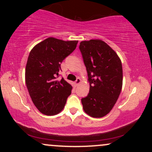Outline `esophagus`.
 Listing matches in <instances>:
<instances>
[{"mask_svg":"<svg viewBox=\"0 0 152 152\" xmlns=\"http://www.w3.org/2000/svg\"><path fill=\"white\" fill-rule=\"evenodd\" d=\"M81 83V78H77V79H76V81H75V85H76V86H78V84H79V83Z\"/></svg>","mask_w":152,"mask_h":152,"instance_id":"obj_1","label":"esophagus"}]
</instances>
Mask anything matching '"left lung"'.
Returning <instances> with one entry per match:
<instances>
[{"mask_svg": "<svg viewBox=\"0 0 152 152\" xmlns=\"http://www.w3.org/2000/svg\"><path fill=\"white\" fill-rule=\"evenodd\" d=\"M79 49L90 86L88 96L81 99L83 109L91 117H103L113 109L121 93L123 83L121 59L100 39L81 41Z\"/></svg>", "mask_w": 152, "mask_h": 152, "instance_id": "8db88e82", "label": "left lung"}]
</instances>
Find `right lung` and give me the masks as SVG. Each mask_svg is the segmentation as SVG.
I'll return each mask as SVG.
<instances>
[{
    "instance_id": "right-lung-1",
    "label": "right lung",
    "mask_w": 152,
    "mask_h": 152,
    "mask_svg": "<svg viewBox=\"0 0 152 152\" xmlns=\"http://www.w3.org/2000/svg\"><path fill=\"white\" fill-rule=\"evenodd\" d=\"M78 41L49 37L36 45L26 66V83L31 100L38 111L48 116L64 109L72 86L62 78L58 81L61 64L76 49Z\"/></svg>"
}]
</instances>
